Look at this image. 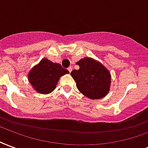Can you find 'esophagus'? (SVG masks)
Returning <instances> with one entry per match:
<instances>
[{
  "label": "esophagus",
  "instance_id": "34e87169",
  "mask_svg": "<svg viewBox=\"0 0 148 148\" xmlns=\"http://www.w3.org/2000/svg\"><path fill=\"white\" fill-rule=\"evenodd\" d=\"M67 70H68V71H69L70 73H71V72L72 71V67H71V66H69V67L67 68Z\"/></svg>",
  "mask_w": 148,
  "mask_h": 148
}]
</instances>
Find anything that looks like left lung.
<instances>
[{"instance_id":"1","label":"left lung","mask_w":148,"mask_h":148,"mask_svg":"<svg viewBox=\"0 0 148 148\" xmlns=\"http://www.w3.org/2000/svg\"><path fill=\"white\" fill-rule=\"evenodd\" d=\"M77 64L79 69L73 70L71 74L79 91L91 99H99L106 95L111 83L109 71L91 58L82 59Z\"/></svg>"}]
</instances>
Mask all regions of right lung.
Returning <instances> with one entry per match:
<instances>
[{
	"instance_id": "1",
	"label": "right lung",
	"mask_w": 148,
	"mask_h": 148,
	"mask_svg": "<svg viewBox=\"0 0 148 148\" xmlns=\"http://www.w3.org/2000/svg\"><path fill=\"white\" fill-rule=\"evenodd\" d=\"M69 71L59 64L42 59L29 74V81L34 88L42 94H49L56 88L57 82Z\"/></svg>"
}]
</instances>
